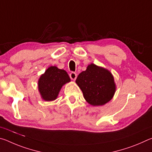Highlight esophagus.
Returning <instances> with one entry per match:
<instances>
[{
  "instance_id": "1",
  "label": "esophagus",
  "mask_w": 152,
  "mask_h": 152,
  "mask_svg": "<svg viewBox=\"0 0 152 152\" xmlns=\"http://www.w3.org/2000/svg\"><path fill=\"white\" fill-rule=\"evenodd\" d=\"M70 77L72 80H75L77 78V74L75 72H71L70 74Z\"/></svg>"
}]
</instances>
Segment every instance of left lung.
<instances>
[{"label": "left lung", "instance_id": "obj_1", "mask_svg": "<svg viewBox=\"0 0 152 152\" xmlns=\"http://www.w3.org/2000/svg\"><path fill=\"white\" fill-rule=\"evenodd\" d=\"M76 83L81 89L84 99L94 107L107 103L116 91V84L111 72L92 63L79 74Z\"/></svg>", "mask_w": 152, "mask_h": 152}]
</instances>
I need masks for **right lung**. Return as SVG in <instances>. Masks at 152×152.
I'll use <instances>...</instances> for the list:
<instances>
[{"instance_id": "add662e5", "label": "right lung", "mask_w": 152, "mask_h": 152, "mask_svg": "<svg viewBox=\"0 0 152 152\" xmlns=\"http://www.w3.org/2000/svg\"><path fill=\"white\" fill-rule=\"evenodd\" d=\"M70 82L66 71L56 66H50L38 80V90L45 101H53L57 99L61 88Z\"/></svg>"}]
</instances>
